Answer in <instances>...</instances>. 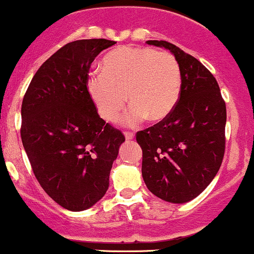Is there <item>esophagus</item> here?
<instances>
[{"label": "esophagus", "mask_w": 254, "mask_h": 254, "mask_svg": "<svg viewBox=\"0 0 254 254\" xmlns=\"http://www.w3.org/2000/svg\"><path fill=\"white\" fill-rule=\"evenodd\" d=\"M125 137H126V139H133V138H134V133L126 130V132H125Z\"/></svg>", "instance_id": "1"}]
</instances>
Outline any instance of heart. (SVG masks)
Returning a JSON list of instances; mask_svg holds the SVG:
<instances>
[{"mask_svg":"<svg viewBox=\"0 0 254 254\" xmlns=\"http://www.w3.org/2000/svg\"><path fill=\"white\" fill-rule=\"evenodd\" d=\"M102 72H91L86 90L97 114L115 122L127 99L132 105L124 122L134 126L147 117L162 121L177 106L182 91V70L177 58L147 47H121L102 59ZM127 97H126V95Z\"/></svg>","mask_w":254,"mask_h":254,"instance_id":"1","label":"heart"}]
</instances>
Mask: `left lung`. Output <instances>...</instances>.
I'll use <instances>...</instances> for the list:
<instances>
[{
    "label": "left lung",
    "instance_id": "8db88e82",
    "mask_svg": "<svg viewBox=\"0 0 254 254\" xmlns=\"http://www.w3.org/2000/svg\"><path fill=\"white\" fill-rule=\"evenodd\" d=\"M182 70V91L172 114L135 134L142 148V177L159 199L183 204L212 182L225 154L226 104L217 81L196 58L165 41Z\"/></svg>",
    "mask_w": 254,
    "mask_h": 254
}]
</instances>
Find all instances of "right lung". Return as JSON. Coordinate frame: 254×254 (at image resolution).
<instances>
[{"label":"right lung","mask_w":254,"mask_h":254,"mask_svg":"<svg viewBox=\"0 0 254 254\" xmlns=\"http://www.w3.org/2000/svg\"><path fill=\"white\" fill-rule=\"evenodd\" d=\"M107 39L67 43L45 60L22 102L21 138L45 192L70 211L96 204L125 135L106 124L86 90L95 58L114 45Z\"/></svg>","instance_id":"obj_1"}]
</instances>
